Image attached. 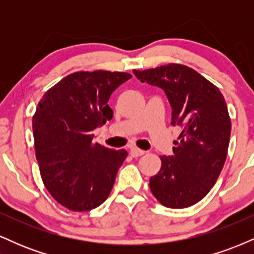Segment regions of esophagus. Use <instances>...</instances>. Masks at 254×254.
Listing matches in <instances>:
<instances>
[{
	"mask_svg": "<svg viewBox=\"0 0 254 254\" xmlns=\"http://www.w3.org/2000/svg\"><path fill=\"white\" fill-rule=\"evenodd\" d=\"M144 153H145L144 150L139 149V148H136V147H132V148H131V149H130V154H131V156H132V157L142 156Z\"/></svg>",
	"mask_w": 254,
	"mask_h": 254,
	"instance_id": "34e87169",
	"label": "esophagus"
}]
</instances>
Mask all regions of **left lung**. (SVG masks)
Segmentation results:
<instances>
[{
    "label": "left lung",
    "mask_w": 254,
    "mask_h": 254,
    "mask_svg": "<svg viewBox=\"0 0 254 254\" xmlns=\"http://www.w3.org/2000/svg\"><path fill=\"white\" fill-rule=\"evenodd\" d=\"M133 74L165 90L171 124L182 129L173 155L160 156L161 168L149 180L151 193L167 208H189L208 194L226 161L232 130L226 100L214 83L184 64Z\"/></svg>",
    "instance_id": "8db88e82"
}]
</instances>
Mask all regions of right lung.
Here are the masks:
<instances>
[{"label": "right lung", "instance_id": "1", "mask_svg": "<svg viewBox=\"0 0 254 254\" xmlns=\"http://www.w3.org/2000/svg\"><path fill=\"white\" fill-rule=\"evenodd\" d=\"M131 77L122 71L72 72L38 103L32 127L40 176L69 210L95 209L112 190L127 151L94 143L93 131L113 117L111 94Z\"/></svg>", "mask_w": 254, "mask_h": 254}]
</instances>
